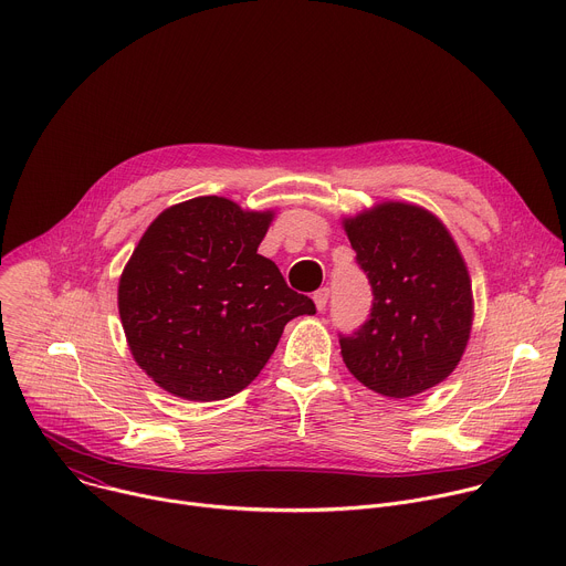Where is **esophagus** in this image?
<instances>
[{"instance_id": "esophagus-1", "label": "esophagus", "mask_w": 566, "mask_h": 566, "mask_svg": "<svg viewBox=\"0 0 566 566\" xmlns=\"http://www.w3.org/2000/svg\"><path fill=\"white\" fill-rule=\"evenodd\" d=\"M313 302H315V308H317V311H325V306H327V302H329V289H327V286L317 289V291L313 293Z\"/></svg>"}]
</instances>
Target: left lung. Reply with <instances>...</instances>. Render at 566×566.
<instances>
[{"mask_svg": "<svg viewBox=\"0 0 566 566\" xmlns=\"http://www.w3.org/2000/svg\"><path fill=\"white\" fill-rule=\"evenodd\" d=\"M374 304L340 336L347 369L369 389L408 398L443 382L472 329V286L452 234L430 210L382 201L343 219Z\"/></svg>", "mask_w": 566, "mask_h": 566, "instance_id": "1", "label": "left lung"}]
</instances>
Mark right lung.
I'll return each mask as SVG.
<instances>
[{
  "mask_svg": "<svg viewBox=\"0 0 566 566\" xmlns=\"http://www.w3.org/2000/svg\"><path fill=\"white\" fill-rule=\"evenodd\" d=\"M275 212L223 197L166 208L118 282V313L138 367L186 400H221L255 380L286 322L313 315L258 253Z\"/></svg>",
  "mask_w": 566,
  "mask_h": 566,
  "instance_id": "obj_1",
  "label": "right lung"
}]
</instances>
